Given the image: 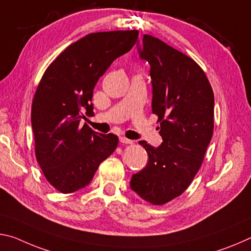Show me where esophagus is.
<instances>
[{
    "label": "esophagus",
    "mask_w": 251,
    "mask_h": 251,
    "mask_svg": "<svg viewBox=\"0 0 251 251\" xmlns=\"http://www.w3.org/2000/svg\"><path fill=\"white\" fill-rule=\"evenodd\" d=\"M119 140H120V142L123 143V145H131V143L133 142L132 140H130V139L126 138V137H120L119 138Z\"/></svg>",
    "instance_id": "1"
}]
</instances>
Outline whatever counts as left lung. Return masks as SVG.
Listing matches in <instances>:
<instances>
[{
  "label": "left lung",
  "mask_w": 251,
  "mask_h": 251,
  "mask_svg": "<svg viewBox=\"0 0 251 251\" xmlns=\"http://www.w3.org/2000/svg\"><path fill=\"white\" fill-rule=\"evenodd\" d=\"M137 47L140 59L150 64L151 106L162 143L153 148L139 142L149 160L132 176L130 188L148 202L163 204L181 195L200 169L213 132L215 99L191 57L148 34Z\"/></svg>",
  "instance_id": "8db88e82"
}]
</instances>
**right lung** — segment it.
Listing matches in <instances>:
<instances>
[{"label": "right lung", "mask_w": 251, "mask_h": 251, "mask_svg": "<svg viewBox=\"0 0 251 251\" xmlns=\"http://www.w3.org/2000/svg\"><path fill=\"white\" fill-rule=\"evenodd\" d=\"M139 32L90 33L49 65L32 102L31 123L36 160L56 190L71 194L91 182L100 163L113 152L118 137L80 126L94 116L97 82L117 57L129 52Z\"/></svg>", "instance_id": "1"}]
</instances>
